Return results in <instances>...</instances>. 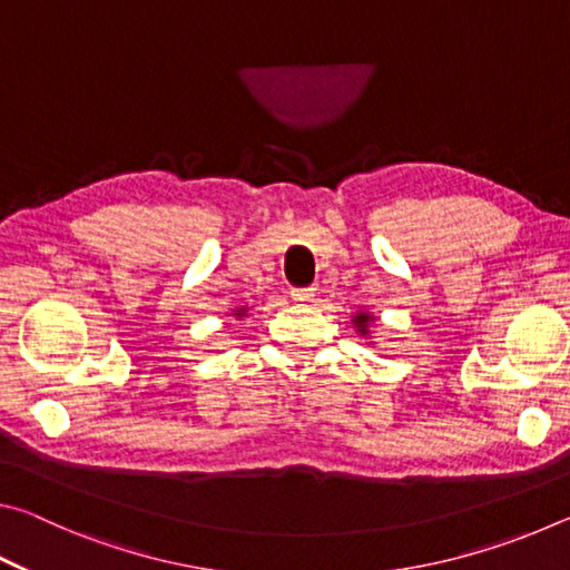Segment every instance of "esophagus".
<instances>
[{
    "label": "esophagus",
    "instance_id": "1",
    "mask_svg": "<svg viewBox=\"0 0 570 570\" xmlns=\"http://www.w3.org/2000/svg\"><path fill=\"white\" fill-rule=\"evenodd\" d=\"M292 298L294 302H312L314 298V288H292Z\"/></svg>",
    "mask_w": 570,
    "mask_h": 570
}]
</instances>
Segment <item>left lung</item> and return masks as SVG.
Here are the masks:
<instances>
[{"mask_svg":"<svg viewBox=\"0 0 570 570\" xmlns=\"http://www.w3.org/2000/svg\"><path fill=\"white\" fill-rule=\"evenodd\" d=\"M372 322H374V316H372V314H366V312H356V314L352 316V324L356 326V332H360L362 336H370V326H372Z\"/></svg>","mask_w":570,"mask_h":570,"instance_id":"8db88e82","label":"left lung"}]
</instances>
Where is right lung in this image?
Masks as SVG:
<instances>
[{
	"label": "right lung",
	"instance_id": "add662e5",
	"mask_svg": "<svg viewBox=\"0 0 570 570\" xmlns=\"http://www.w3.org/2000/svg\"><path fill=\"white\" fill-rule=\"evenodd\" d=\"M246 312H248V308H246V306H240V308H234V316H236V320H244V316H246Z\"/></svg>",
	"mask_w": 570,
	"mask_h": 570
}]
</instances>
